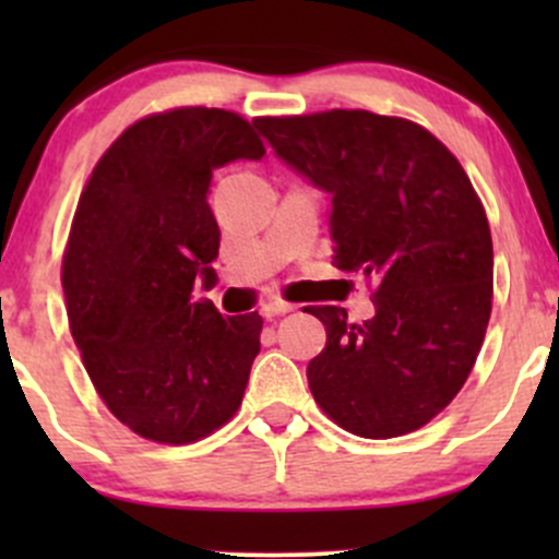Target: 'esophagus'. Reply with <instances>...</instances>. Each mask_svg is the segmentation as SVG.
<instances>
[{"label":"esophagus","instance_id":"1","mask_svg":"<svg viewBox=\"0 0 559 559\" xmlns=\"http://www.w3.org/2000/svg\"><path fill=\"white\" fill-rule=\"evenodd\" d=\"M289 311H295V306H289V302H284V300H270L262 306L264 319H275V316H284Z\"/></svg>","mask_w":559,"mask_h":559}]
</instances>
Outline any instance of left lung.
<instances>
[{
  "mask_svg": "<svg viewBox=\"0 0 559 559\" xmlns=\"http://www.w3.org/2000/svg\"><path fill=\"white\" fill-rule=\"evenodd\" d=\"M284 165L332 197V264L376 284V316L308 308L326 346L313 400L343 430L394 438L441 414L471 376L492 311L487 213L452 151L368 110L257 118Z\"/></svg>",
  "mask_w": 559,
  "mask_h": 559,
  "instance_id": "obj_1",
  "label": "left lung"
}]
</instances>
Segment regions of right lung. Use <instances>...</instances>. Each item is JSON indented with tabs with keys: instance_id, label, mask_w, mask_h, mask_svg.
<instances>
[{
	"instance_id": "right-lung-1",
	"label": "right lung",
	"mask_w": 559,
	"mask_h": 559,
	"mask_svg": "<svg viewBox=\"0 0 559 559\" xmlns=\"http://www.w3.org/2000/svg\"><path fill=\"white\" fill-rule=\"evenodd\" d=\"M262 156L238 112H156L105 151L78 202L61 264L72 337L107 408L148 441H200L243 400L262 316H222L191 289L216 275L213 170Z\"/></svg>"
}]
</instances>
